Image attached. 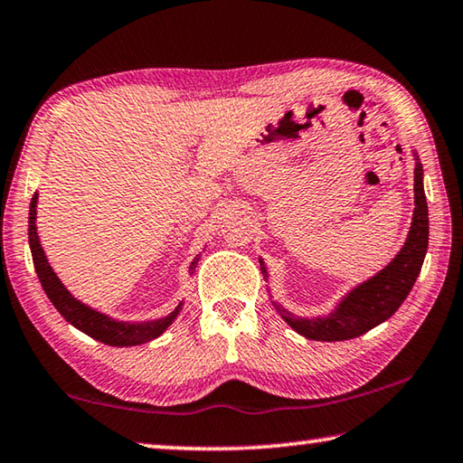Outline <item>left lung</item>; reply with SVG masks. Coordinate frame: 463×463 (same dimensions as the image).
<instances>
[{
    "mask_svg": "<svg viewBox=\"0 0 463 463\" xmlns=\"http://www.w3.org/2000/svg\"><path fill=\"white\" fill-rule=\"evenodd\" d=\"M414 155V213L409 237H406L402 249L386 268L380 269L370 279L362 281L349 289L328 315L318 317H298L294 312L273 302V308L279 317L294 328L298 335L307 336L310 341H347L362 336L370 328L382 325L411 294L417 281L422 261H425L429 247V208L422 187V163L419 153L412 148ZM261 271L269 278L268 268L263 261Z\"/></svg>",
    "mask_w": 463,
    "mask_h": 463,
    "instance_id": "left-lung-1",
    "label": "left lung"
}]
</instances>
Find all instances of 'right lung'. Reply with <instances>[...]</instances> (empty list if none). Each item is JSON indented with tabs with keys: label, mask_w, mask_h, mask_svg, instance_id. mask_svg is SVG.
I'll return each instance as SVG.
<instances>
[{
	"label": "right lung",
	"mask_w": 463,
	"mask_h": 463,
	"mask_svg": "<svg viewBox=\"0 0 463 463\" xmlns=\"http://www.w3.org/2000/svg\"><path fill=\"white\" fill-rule=\"evenodd\" d=\"M36 203L38 194H34L33 200H30L28 213L30 253H33L36 276L41 279L44 294L49 296L52 307L59 310V315L65 318L69 325L80 328L81 333L91 336V339L104 345H112V347H135V345L148 343L156 339V336H161L171 325H174V320L184 308V300L179 302V307L175 310H171L169 315L148 320H120L106 315V312L88 307V304L81 300H77V298L69 292L67 286L62 284L57 273H54L49 260H46V253L41 245V237H38L36 231ZM198 261L200 255L195 257L190 265V276H194Z\"/></svg>",
	"instance_id": "right-lung-1"
}]
</instances>
